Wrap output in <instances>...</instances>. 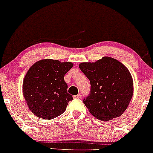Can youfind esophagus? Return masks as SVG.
Masks as SVG:
<instances>
[{"instance_id":"esophagus-1","label":"esophagus","mask_w":153,"mask_h":153,"mask_svg":"<svg viewBox=\"0 0 153 153\" xmlns=\"http://www.w3.org/2000/svg\"><path fill=\"white\" fill-rule=\"evenodd\" d=\"M81 95H80V94H79V95H77L73 96V98H74V99H76V98H78V99H79V98H81Z\"/></svg>"}]
</instances>
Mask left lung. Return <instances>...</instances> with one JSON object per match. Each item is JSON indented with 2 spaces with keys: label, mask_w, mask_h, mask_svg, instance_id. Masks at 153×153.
<instances>
[{
  "label": "left lung",
  "mask_w": 153,
  "mask_h": 153,
  "mask_svg": "<svg viewBox=\"0 0 153 153\" xmlns=\"http://www.w3.org/2000/svg\"><path fill=\"white\" fill-rule=\"evenodd\" d=\"M79 66L91 82V93L83 100L90 113L104 121L121 116L134 93L133 79L128 69L108 56L95 62H81Z\"/></svg>",
  "instance_id": "obj_1"
}]
</instances>
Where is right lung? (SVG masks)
I'll use <instances>...</instances> for the list:
<instances>
[{
  "instance_id": "obj_1",
  "label": "right lung",
  "mask_w": 153,
  "mask_h": 153,
  "mask_svg": "<svg viewBox=\"0 0 153 153\" xmlns=\"http://www.w3.org/2000/svg\"><path fill=\"white\" fill-rule=\"evenodd\" d=\"M73 65L71 62L43 59L29 68L23 81V95L35 116L51 120L65 111L73 98L64 76Z\"/></svg>"
}]
</instances>
